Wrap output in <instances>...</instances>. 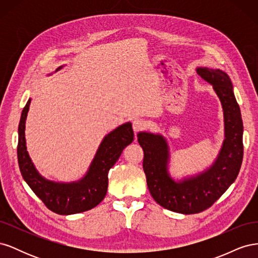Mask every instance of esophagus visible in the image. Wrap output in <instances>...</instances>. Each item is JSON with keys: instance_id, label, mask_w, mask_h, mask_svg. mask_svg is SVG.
I'll return each mask as SVG.
<instances>
[{"instance_id": "esophagus-1", "label": "esophagus", "mask_w": 258, "mask_h": 258, "mask_svg": "<svg viewBox=\"0 0 258 258\" xmlns=\"http://www.w3.org/2000/svg\"><path fill=\"white\" fill-rule=\"evenodd\" d=\"M146 126V122L141 119V118H136L132 120V128H134V131L136 132V134H138L139 131H141L145 128Z\"/></svg>"}]
</instances>
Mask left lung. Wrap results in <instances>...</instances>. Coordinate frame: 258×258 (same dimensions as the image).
I'll return each mask as SVG.
<instances>
[{"mask_svg":"<svg viewBox=\"0 0 258 258\" xmlns=\"http://www.w3.org/2000/svg\"><path fill=\"white\" fill-rule=\"evenodd\" d=\"M197 73L213 85L224 110L225 140L212 167L196 176L174 182L169 176V151L159 135L140 132L138 141L144 151L143 169L154 200L167 210L196 214L209 209L235 182L243 158V122L229 76L221 70L198 68Z\"/></svg>","mask_w":258,"mask_h":258,"instance_id":"1","label":"left lung"}]
</instances>
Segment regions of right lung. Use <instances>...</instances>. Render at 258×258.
<instances>
[{"label":"right lung","mask_w":258,"mask_h":258,"mask_svg":"<svg viewBox=\"0 0 258 258\" xmlns=\"http://www.w3.org/2000/svg\"><path fill=\"white\" fill-rule=\"evenodd\" d=\"M30 102L31 100L23 107L18 127L17 156L23 179L44 205L57 214H75L95 208L106 195L108 170L118 160L123 148L134 141L131 123L121 124L103 139L89 171L80 182L54 183L37 173L27 152L25 129Z\"/></svg>","instance_id":"1"}]
</instances>
